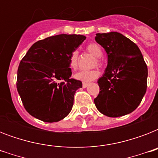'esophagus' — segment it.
Here are the masks:
<instances>
[{
  "label": "esophagus",
  "mask_w": 158,
  "mask_h": 158,
  "mask_svg": "<svg viewBox=\"0 0 158 158\" xmlns=\"http://www.w3.org/2000/svg\"><path fill=\"white\" fill-rule=\"evenodd\" d=\"M89 83H83V88L85 89V88H87V87L89 86Z\"/></svg>",
  "instance_id": "34e87169"
}]
</instances>
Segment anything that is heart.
<instances>
[{"label": "heart", "instance_id": "heart-1", "mask_svg": "<svg viewBox=\"0 0 158 158\" xmlns=\"http://www.w3.org/2000/svg\"><path fill=\"white\" fill-rule=\"evenodd\" d=\"M87 51L95 57H98L95 62V64H98V65H101V60L99 59V57L102 56V50L98 45H97L95 43H90L87 46ZM78 62H79V55L77 51L72 52L70 56H69V67L72 69H76L78 68ZM99 71L98 69H91V70H81L74 74V78L81 81L83 83H89L97 79L99 77Z\"/></svg>", "mask_w": 158, "mask_h": 158}]
</instances>
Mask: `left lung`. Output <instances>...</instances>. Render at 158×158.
Listing matches in <instances>:
<instances>
[{"label": "left lung", "instance_id": "1", "mask_svg": "<svg viewBox=\"0 0 158 158\" xmlns=\"http://www.w3.org/2000/svg\"><path fill=\"white\" fill-rule=\"evenodd\" d=\"M95 40L107 53V66L98 81V110L109 117L130 114L142 101L147 90L148 67L139 48L117 32L97 33Z\"/></svg>", "mask_w": 158, "mask_h": 158}]
</instances>
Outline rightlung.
Returning <instances> with one entry per match:
<instances>
[{
    "label": "right lung",
    "instance_id": "obj_1",
    "mask_svg": "<svg viewBox=\"0 0 158 158\" xmlns=\"http://www.w3.org/2000/svg\"><path fill=\"white\" fill-rule=\"evenodd\" d=\"M86 39L84 35L59 34L38 41L21 60L17 90L25 110L44 122H57L68 115L82 82L70 79L69 59Z\"/></svg>",
    "mask_w": 158,
    "mask_h": 158
}]
</instances>
